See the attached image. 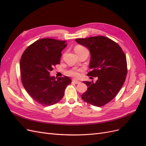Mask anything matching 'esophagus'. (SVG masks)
Here are the masks:
<instances>
[{
  "mask_svg": "<svg viewBox=\"0 0 146 146\" xmlns=\"http://www.w3.org/2000/svg\"><path fill=\"white\" fill-rule=\"evenodd\" d=\"M72 82L74 83H76V84H78V83H80V81H78V80H75V79H73V80H72Z\"/></svg>",
  "mask_w": 146,
  "mask_h": 146,
  "instance_id": "obj_1",
  "label": "esophagus"
}]
</instances>
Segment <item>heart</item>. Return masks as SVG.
Returning <instances> with one entry per match:
<instances>
[{"label":"heart","mask_w":146,"mask_h":146,"mask_svg":"<svg viewBox=\"0 0 146 146\" xmlns=\"http://www.w3.org/2000/svg\"><path fill=\"white\" fill-rule=\"evenodd\" d=\"M85 47H83V46H78L77 47H76L75 48V50H80V49H82V48H84ZM82 69H72L71 70H70L68 72V75L69 76H72V77H78L80 76V74L82 72Z\"/></svg>","instance_id":"heart-1"}]
</instances>
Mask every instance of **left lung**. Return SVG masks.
I'll return each mask as SVG.
<instances>
[{"label":"left lung","mask_w":146,"mask_h":146,"mask_svg":"<svg viewBox=\"0 0 146 146\" xmlns=\"http://www.w3.org/2000/svg\"><path fill=\"white\" fill-rule=\"evenodd\" d=\"M91 54L88 76L98 77L96 83L83 82L88 90L82 95L86 102L102 107L113 100L120 91L127 73V59L118 44L103 36L76 39Z\"/></svg>","instance_id":"obj_1"}]
</instances>
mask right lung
<instances>
[{"label": "right lung", "mask_w": 146, "mask_h": 146, "mask_svg": "<svg viewBox=\"0 0 146 146\" xmlns=\"http://www.w3.org/2000/svg\"><path fill=\"white\" fill-rule=\"evenodd\" d=\"M66 46L65 41L43 38L29 46L21 56L23 85L32 98L43 106L58 102L72 82L67 76L56 78L50 76L54 66L60 64L61 52Z\"/></svg>", "instance_id": "obj_1"}]
</instances>
